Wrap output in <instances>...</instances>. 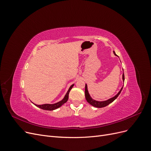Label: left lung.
<instances>
[{"label": "left lung", "instance_id": "obj_1", "mask_svg": "<svg viewBox=\"0 0 151 151\" xmlns=\"http://www.w3.org/2000/svg\"><path fill=\"white\" fill-rule=\"evenodd\" d=\"M114 54L116 55L115 52H114ZM123 81H124L125 80V76H124V74H123ZM123 89V87L122 88V89H120V91L118 92V93L113 98H111L110 99H109L108 100H106V101H96V100H94L92 98H91V97L90 96V95L88 93V87H87V85L86 84V86H85V97H86V99L87 100V101H88L90 104L92 105V106H94V107H96V108H103V107H105L107 105H108L109 104H110L111 103H112L114 100L116 99V98L119 96V94H120L121 91Z\"/></svg>", "mask_w": 151, "mask_h": 151}]
</instances>
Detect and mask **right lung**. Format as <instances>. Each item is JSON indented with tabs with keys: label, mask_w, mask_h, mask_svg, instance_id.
<instances>
[{
	"label": "right lung",
	"mask_w": 151,
	"mask_h": 151,
	"mask_svg": "<svg viewBox=\"0 0 151 151\" xmlns=\"http://www.w3.org/2000/svg\"><path fill=\"white\" fill-rule=\"evenodd\" d=\"M74 86V84H72L70 87V88L68 89V91H67V94H65L64 98H63L62 101H59L57 103H55V104H42V105H37V104H35L36 106H38L39 108H40L41 109H45V110H54V109H55L59 107H60L62 104H64L65 103H66L67 101V100L68 99V94H69L70 91L71 90V89L72 88V87Z\"/></svg>",
	"instance_id": "1"
}]
</instances>
